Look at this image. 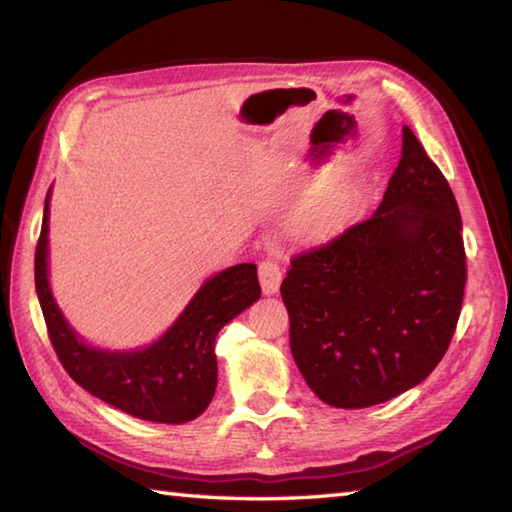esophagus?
<instances>
[{
  "instance_id": "esophagus-1",
  "label": "esophagus",
  "mask_w": 512,
  "mask_h": 512,
  "mask_svg": "<svg viewBox=\"0 0 512 512\" xmlns=\"http://www.w3.org/2000/svg\"><path fill=\"white\" fill-rule=\"evenodd\" d=\"M259 284H262V291L266 295H275L280 291V284H282V268L273 259H264L262 264H259Z\"/></svg>"
}]
</instances>
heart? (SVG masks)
I'll return each instance as SVG.
<instances>
[{
    "instance_id": "heart-1",
    "label": "heart",
    "mask_w": 512,
    "mask_h": 512,
    "mask_svg": "<svg viewBox=\"0 0 512 512\" xmlns=\"http://www.w3.org/2000/svg\"><path fill=\"white\" fill-rule=\"evenodd\" d=\"M360 179L358 161H338L306 188L291 208V226L304 235H320L347 215Z\"/></svg>"
}]
</instances>
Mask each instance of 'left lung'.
<instances>
[{"label":"left lung","instance_id":"obj_1","mask_svg":"<svg viewBox=\"0 0 512 512\" xmlns=\"http://www.w3.org/2000/svg\"><path fill=\"white\" fill-rule=\"evenodd\" d=\"M466 277L457 201L403 127L378 210L295 255L282 282L306 385L327 405L360 410L421 383L450 347Z\"/></svg>","mask_w":512,"mask_h":512}]
</instances>
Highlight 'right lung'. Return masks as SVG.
I'll return each mask as SVG.
<instances>
[{
    "mask_svg": "<svg viewBox=\"0 0 512 512\" xmlns=\"http://www.w3.org/2000/svg\"><path fill=\"white\" fill-rule=\"evenodd\" d=\"M46 235L49 194L35 248V291L51 345L67 374L100 401L143 421L179 425L206 412L217 389V333L262 295L257 266L237 264L210 277L154 345L107 351L82 342L55 304L46 266Z\"/></svg>",
    "mask_w": 512,
    "mask_h": 512,
    "instance_id": "add662e5",
    "label": "right lung"
}]
</instances>
